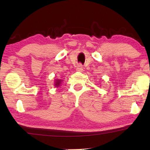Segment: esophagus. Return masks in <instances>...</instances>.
I'll use <instances>...</instances> for the list:
<instances>
[{"mask_svg":"<svg viewBox=\"0 0 150 150\" xmlns=\"http://www.w3.org/2000/svg\"><path fill=\"white\" fill-rule=\"evenodd\" d=\"M77 71L78 72H82L83 71V67H82V64H79L77 67Z\"/></svg>","mask_w":150,"mask_h":150,"instance_id":"1","label":"esophagus"}]
</instances>
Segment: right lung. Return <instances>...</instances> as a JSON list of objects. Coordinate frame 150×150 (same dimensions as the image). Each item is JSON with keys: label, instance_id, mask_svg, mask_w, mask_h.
Returning <instances> with one entry per match:
<instances>
[{"label": "right lung", "instance_id": "1", "mask_svg": "<svg viewBox=\"0 0 150 150\" xmlns=\"http://www.w3.org/2000/svg\"><path fill=\"white\" fill-rule=\"evenodd\" d=\"M62 81H63V80H60V79H56V80H55V82H54L55 87H59V86L61 85Z\"/></svg>", "mask_w": 150, "mask_h": 150}]
</instances>
